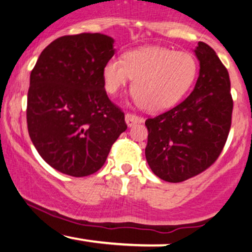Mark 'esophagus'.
<instances>
[{
    "label": "esophagus",
    "mask_w": 252,
    "mask_h": 252,
    "mask_svg": "<svg viewBox=\"0 0 252 252\" xmlns=\"http://www.w3.org/2000/svg\"><path fill=\"white\" fill-rule=\"evenodd\" d=\"M143 118L140 116H136L134 114H126V123L128 124V126H132L136 123H142L143 122Z\"/></svg>",
    "instance_id": "1"
}]
</instances>
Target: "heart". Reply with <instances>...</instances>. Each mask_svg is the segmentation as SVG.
Instances as JSON below:
<instances>
[{
  "mask_svg": "<svg viewBox=\"0 0 252 252\" xmlns=\"http://www.w3.org/2000/svg\"><path fill=\"white\" fill-rule=\"evenodd\" d=\"M198 65L187 52L147 46L111 58L103 68L105 90L116 94L134 79L132 94L144 110L160 112L174 106L194 83Z\"/></svg>",
  "mask_w": 252,
  "mask_h": 252,
  "instance_id": "heart-1",
  "label": "heart"
}]
</instances>
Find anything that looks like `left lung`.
Masks as SVG:
<instances>
[{
    "mask_svg": "<svg viewBox=\"0 0 252 252\" xmlns=\"http://www.w3.org/2000/svg\"><path fill=\"white\" fill-rule=\"evenodd\" d=\"M194 53L200 70L192 94L146 121L147 162L156 176L168 182L185 181L209 168L230 131L233 102L228 72L205 42H198Z\"/></svg>",
    "mask_w": 252,
    "mask_h": 252,
    "instance_id": "1",
    "label": "left lung"
}]
</instances>
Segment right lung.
I'll list each match as a JSON object with an SVG mask.
<instances>
[{
    "label": "right lung",
    "mask_w": 252,
    "mask_h": 252,
    "mask_svg": "<svg viewBox=\"0 0 252 252\" xmlns=\"http://www.w3.org/2000/svg\"><path fill=\"white\" fill-rule=\"evenodd\" d=\"M114 42L100 33L58 37L31 73L30 137L43 160L63 174L96 173L126 129L124 114L104 89L103 68L114 57Z\"/></svg>",
    "instance_id": "obj_1"
}]
</instances>
